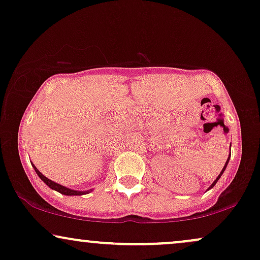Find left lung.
Returning <instances> with one entry per match:
<instances>
[{
  "mask_svg": "<svg viewBox=\"0 0 260 260\" xmlns=\"http://www.w3.org/2000/svg\"><path fill=\"white\" fill-rule=\"evenodd\" d=\"M228 160H229V159H228ZM228 160H227V162H225V165H224L223 170H222V172H221V173H220V175H218V177L216 178V180H215V181H214V183H212V185H211V186H210V188H211V187H214V185L217 183V181H218V179H220V177H221V175H222V173H223V172H224V170H225V167H227V165H228Z\"/></svg>",
  "mask_w": 260,
  "mask_h": 260,
  "instance_id": "obj_1",
  "label": "left lung"
}]
</instances>
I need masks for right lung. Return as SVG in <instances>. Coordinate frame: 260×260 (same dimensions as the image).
Returning a JSON list of instances; mask_svg holds the SVG:
<instances>
[{
	"label": "right lung",
	"mask_w": 260,
	"mask_h": 260,
	"mask_svg": "<svg viewBox=\"0 0 260 260\" xmlns=\"http://www.w3.org/2000/svg\"><path fill=\"white\" fill-rule=\"evenodd\" d=\"M33 167H35V171L37 172V174L39 175L40 179H42V180L44 181V183H45L46 185H48L49 187H51L52 190L58 191L59 193H62V194H67V196H80V194L88 193V191H75V190H70V188L66 187V186H62V185H59V184L55 183V181H52V180L48 179V178H46L45 175H43L42 173H40V172H39L38 170H37L35 165H33Z\"/></svg>",
	"instance_id": "right-lung-1"
}]
</instances>
